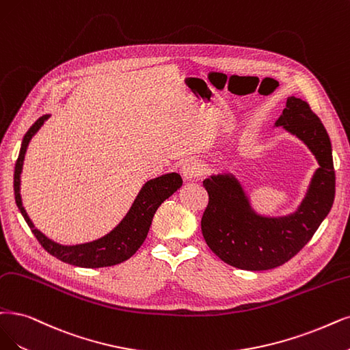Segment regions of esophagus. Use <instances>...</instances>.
<instances>
[{"label": "esophagus", "instance_id": "obj_1", "mask_svg": "<svg viewBox=\"0 0 350 350\" xmlns=\"http://www.w3.org/2000/svg\"><path fill=\"white\" fill-rule=\"evenodd\" d=\"M182 174L186 180H193V178H198L203 174V165L200 164V161L195 160V159H190L186 160L182 165Z\"/></svg>", "mask_w": 350, "mask_h": 350}]
</instances>
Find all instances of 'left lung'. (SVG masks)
Listing matches in <instances>:
<instances>
[{
	"instance_id": "1",
	"label": "left lung",
	"mask_w": 350,
	"mask_h": 350,
	"mask_svg": "<svg viewBox=\"0 0 350 350\" xmlns=\"http://www.w3.org/2000/svg\"><path fill=\"white\" fill-rule=\"evenodd\" d=\"M299 137L319 161L300 208L284 217L256 215L238 180L230 174L206 178L209 203L202 216L208 247L232 267L248 271L277 268L299 254L313 238L334 200V167L330 138L308 103L290 96L275 122Z\"/></svg>"
}]
</instances>
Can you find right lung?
Masks as SVG:
<instances>
[{"instance_id": "add662e5", "label": "right lung", "mask_w": 350, "mask_h": 350, "mask_svg": "<svg viewBox=\"0 0 350 350\" xmlns=\"http://www.w3.org/2000/svg\"><path fill=\"white\" fill-rule=\"evenodd\" d=\"M49 116L50 115L40 116V118L30 126L29 131L25 133L16 163L14 196L23 217L25 219V222H27V225L30 226L31 232L37 238V241L40 242L42 247L50 255L56 256L57 260L63 262L82 268H100L126 261L128 258H131L137 252L142 242L146 241L151 226L152 216L155 211L159 209V206L182 186V177L177 173H168L147 182L138 193L131 209H129L121 224L113 230H111L108 235L88 243L70 245V247L69 245H60L55 241L49 239L40 230L36 229V226L30 221L27 212L23 208V202L20 196V174L23 170L25 151H27L30 139L38 129H40L44 121L49 120Z\"/></svg>"}]
</instances>
